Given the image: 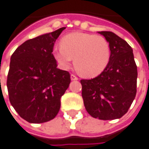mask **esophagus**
Listing matches in <instances>:
<instances>
[{"instance_id":"1","label":"esophagus","mask_w":149,"mask_h":149,"mask_svg":"<svg viewBox=\"0 0 149 149\" xmlns=\"http://www.w3.org/2000/svg\"><path fill=\"white\" fill-rule=\"evenodd\" d=\"M71 80L72 81H77L78 77L77 76H75V75L72 74L71 75Z\"/></svg>"}]
</instances>
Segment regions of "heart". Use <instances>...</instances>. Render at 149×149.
<instances>
[{"label": "heart", "instance_id": "heart-1", "mask_svg": "<svg viewBox=\"0 0 149 149\" xmlns=\"http://www.w3.org/2000/svg\"><path fill=\"white\" fill-rule=\"evenodd\" d=\"M53 56L62 69L69 68L74 60L79 73L86 77H95L109 64L111 48L102 36L75 32L61 38L60 47L53 49Z\"/></svg>", "mask_w": 149, "mask_h": 149}]
</instances>
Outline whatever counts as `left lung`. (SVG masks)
I'll return each instance as SVG.
<instances>
[{
	"mask_svg": "<svg viewBox=\"0 0 149 149\" xmlns=\"http://www.w3.org/2000/svg\"><path fill=\"white\" fill-rule=\"evenodd\" d=\"M111 48L110 62L102 73L81 80V95L85 109L92 117L102 120L120 118L135 99L137 66L132 48L111 31H101Z\"/></svg>",
	"mask_w": 149,
	"mask_h": 149,
	"instance_id": "left-lung-1",
	"label": "left lung"
}]
</instances>
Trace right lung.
I'll list each match as a JSON object with an SVG mask.
<instances>
[{
    "label": "right lung",
    "instance_id": "obj_1",
    "mask_svg": "<svg viewBox=\"0 0 149 149\" xmlns=\"http://www.w3.org/2000/svg\"><path fill=\"white\" fill-rule=\"evenodd\" d=\"M65 27L26 40L10 58L7 77L9 102L22 118L42 123L55 118L60 98L71 82L70 74L57 68L54 43Z\"/></svg>",
    "mask_w": 149,
    "mask_h": 149
}]
</instances>
